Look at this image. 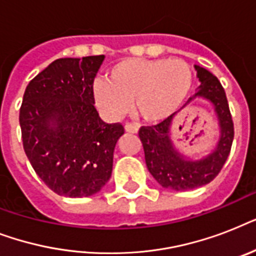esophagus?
<instances>
[{
    "mask_svg": "<svg viewBox=\"0 0 256 256\" xmlns=\"http://www.w3.org/2000/svg\"><path fill=\"white\" fill-rule=\"evenodd\" d=\"M124 130L128 132H132V134H136V132H138V128H136V124H124Z\"/></svg>",
    "mask_w": 256,
    "mask_h": 256,
    "instance_id": "esophagus-1",
    "label": "esophagus"
}]
</instances>
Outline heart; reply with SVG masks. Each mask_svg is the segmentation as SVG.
I'll list each match as a JSON object with an SVG mask.
<instances>
[{"label":"heart","instance_id":"heart-1","mask_svg":"<svg viewBox=\"0 0 256 256\" xmlns=\"http://www.w3.org/2000/svg\"><path fill=\"white\" fill-rule=\"evenodd\" d=\"M108 81L94 82V100L112 118L126 114L134 102L136 116L146 122L168 118L186 100L192 86V72L180 60L132 58L112 66Z\"/></svg>","mask_w":256,"mask_h":256}]
</instances>
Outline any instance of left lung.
<instances>
[{"instance_id":"obj_1","label":"left lung","mask_w":256,"mask_h":256,"mask_svg":"<svg viewBox=\"0 0 256 256\" xmlns=\"http://www.w3.org/2000/svg\"><path fill=\"white\" fill-rule=\"evenodd\" d=\"M198 73L199 86L195 96H203L214 104L220 124V140L215 152L200 160H187L175 152L170 140V126L172 116L152 126L140 128V140L144 152V160L150 174L160 186L176 191L192 190L210 183L220 172L231 152L234 140V122L231 116L224 88L215 76L195 66ZM192 100L190 98L188 102Z\"/></svg>"}]
</instances>
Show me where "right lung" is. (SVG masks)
<instances>
[{"label": "right lung", "mask_w": 256, "mask_h": 256, "mask_svg": "<svg viewBox=\"0 0 256 256\" xmlns=\"http://www.w3.org/2000/svg\"><path fill=\"white\" fill-rule=\"evenodd\" d=\"M104 58H60L26 86L20 108L24 150L58 195L90 196L112 176V152L124 128L104 122L94 106V78Z\"/></svg>", "instance_id": "obj_1"}]
</instances>
